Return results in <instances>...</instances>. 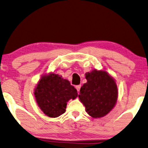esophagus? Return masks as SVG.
I'll return each mask as SVG.
<instances>
[{"instance_id":"1","label":"esophagus","mask_w":148,"mask_h":148,"mask_svg":"<svg viewBox=\"0 0 148 148\" xmlns=\"http://www.w3.org/2000/svg\"><path fill=\"white\" fill-rule=\"evenodd\" d=\"M81 87V85H76V86H75V88L77 89V90L78 93H79V91H80Z\"/></svg>"}]
</instances>
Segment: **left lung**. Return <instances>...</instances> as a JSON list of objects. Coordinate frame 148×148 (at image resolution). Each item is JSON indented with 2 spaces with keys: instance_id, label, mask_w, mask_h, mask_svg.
Segmentation results:
<instances>
[{
  "instance_id": "left-lung-1",
  "label": "left lung",
  "mask_w": 148,
  "mask_h": 148,
  "mask_svg": "<svg viewBox=\"0 0 148 148\" xmlns=\"http://www.w3.org/2000/svg\"><path fill=\"white\" fill-rule=\"evenodd\" d=\"M87 83L81 87L79 98L85 111L93 118L108 114L117 101L118 90L115 79L103 70L86 73Z\"/></svg>"
}]
</instances>
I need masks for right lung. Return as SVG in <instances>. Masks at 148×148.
<instances>
[{"label": "right lung", "mask_w": 148, "mask_h": 148, "mask_svg": "<svg viewBox=\"0 0 148 148\" xmlns=\"http://www.w3.org/2000/svg\"><path fill=\"white\" fill-rule=\"evenodd\" d=\"M34 91L38 106L50 117L65 113L67 103L78 96L77 89L69 81L54 73L42 75Z\"/></svg>", "instance_id": "add662e5"}]
</instances>
